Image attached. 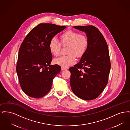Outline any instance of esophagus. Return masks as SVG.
Segmentation results:
<instances>
[{
  "label": "esophagus",
  "mask_w": 130,
  "mask_h": 130,
  "mask_svg": "<svg viewBox=\"0 0 130 130\" xmlns=\"http://www.w3.org/2000/svg\"><path fill=\"white\" fill-rule=\"evenodd\" d=\"M61 70H63V71H64V70H67V68H63V67H61Z\"/></svg>",
  "instance_id": "1"
}]
</instances>
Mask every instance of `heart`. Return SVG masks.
<instances>
[{"label": "heart", "instance_id": "1", "mask_svg": "<svg viewBox=\"0 0 130 130\" xmlns=\"http://www.w3.org/2000/svg\"><path fill=\"white\" fill-rule=\"evenodd\" d=\"M61 43L64 46H69L67 56H60L56 58L54 62L56 64L63 68H67L75 63V56L80 57L86 51L88 41L86 36L80 35L75 31L68 30L63 34L61 37ZM61 44L55 37L50 41L49 48L50 52L54 56H58L60 53Z\"/></svg>", "mask_w": 130, "mask_h": 130}]
</instances>
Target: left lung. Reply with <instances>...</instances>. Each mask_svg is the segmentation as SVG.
<instances>
[{
  "mask_svg": "<svg viewBox=\"0 0 130 130\" xmlns=\"http://www.w3.org/2000/svg\"><path fill=\"white\" fill-rule=\"evenodd\" d=\"M73 28L85 32L88 44L79 62L69 69L70 84L77 97L85 100H93L102 92L108 81L111 63L108 45L95 27L89 25Z\"/></svg>",
  "mask_w": 130,
  "mask_h": 130,
  "instance_id": "8db88e82",
  "label": "left lung"
}]
</instances>
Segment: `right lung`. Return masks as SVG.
Instances as JSON below:
<instances>
[{
  "label": "right lung",
  "mask_w": 130,
  "mask_h": 130,
  "mask_svg": "<svg viewBox=\"0 0 130 130\" xmlns=\"http://www.w3.org/2000/svg\"><path fill=\"white\" fill-rule=\"evenodd\" d=\"M66 26L41 23L27 35L19 48L17 72L23 91L34 98H40L51 90L53 78L60 73V66L51 65L53 56L50 40Z\"/></svg>",
  "instance_id": "1"
}]
</instances>
